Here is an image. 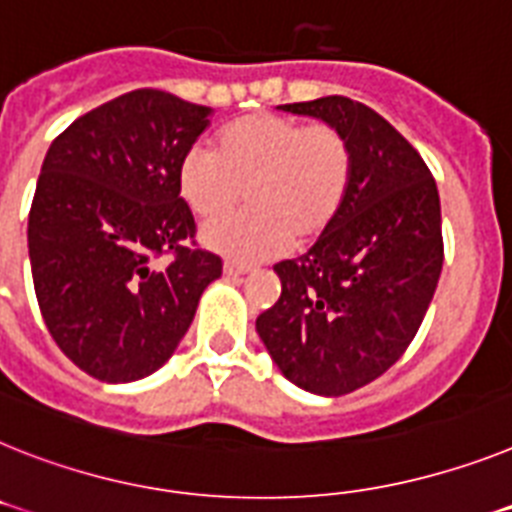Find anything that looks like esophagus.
Listing matches in <instances>:
<instances>
[{
    "label": "esophagus",
    "mask_w": 512,
    "mask_h": 512,
    "mask_svg": "<svg viewBox=\"0 0 512 512\" xmlns=\"http://www.w3.org/2000/svg\"><path fill=\"white\" fill-rule=\"evenodd\" d=\"M223 273H226V276H244V273H249V265L226 260V263H223Z\"/></svg>",
    "instance_id": "34e87169"
}]
</instances>
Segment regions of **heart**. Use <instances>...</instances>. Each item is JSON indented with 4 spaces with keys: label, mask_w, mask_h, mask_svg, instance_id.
<instances>
[{
    "label": "heart",
    "mask_w": 512,
    "mask_h": 512,
    "mask_svg": "<svg viewBox=\"0 0 512 512\" xmlns=\"http://www.w3.org/2000/svg\"><path fill=\"white\" fill-rule=\"evenodd\" d=\"M354 153L333 124H304L278 114H249L226 124L216 150L190 148L176 169L179 195L195 216L212 218L250 187L252 211L203 226V244L234 263L283 255L312 242L341 213Z\"/></svg>",
    "instance_id": "b5f03b06"
}]
</instances>
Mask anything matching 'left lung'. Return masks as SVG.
Instances as JSON below:
<instances>
[{
	"label": "left lung",
	"mask_w": 512,
	"mask_h": 512,
	"mask_svg": "<svg viewBox=\"0 0 512 512\" xmlns=\"http://www.w3.org/2000/svg\"><path fill=\"white\" fill-rule=\"evenodd\" d=\"M278 109L338 127L354 171L336 221L302 257L273 265L281 296L257 317V336L302 390L354 393L401 359L427 315L442 270L440 195L414 145L364 103Z\"/></svg>",
	"instance_id": "8db88e82"
}]
</instances>
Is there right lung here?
<instances>
[{"instance_id": "obj_1", "label": "right lung", "mask_w": 512, "mask_h": 512, "mask_svg": "<svg viewBox=\"0 0 512 512\" xmlns=\"http://www.w3.org/2000/svg\"><path fill=\"white\" fill-rule=\"evenodd\" d=\"M210 114L140 88L75 119L46 153L28 216L33 289L51 338L96 380L163 367L221 276V257L187 244L195 218L176 187Z\"/></svg>"}]
</instances>
